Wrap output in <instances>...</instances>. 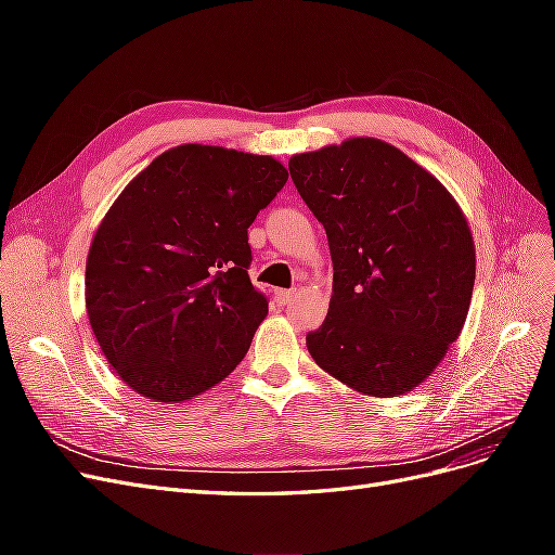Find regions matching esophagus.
Wrapping results in <instances>:
<instances>
[{
  "instance_id": "34e87169",
  "label": "esophagus",
  "mask_w": 555,
  "mask_h": 555,
  "mask_svg": "<svg viewBox=\"0 0 555 555\" xmlns=\"http://www.w3.org/2000/svg\"><path fill=\"white\" fill-rule=\"evenodd\" d=\"M292 298H294V289H278L275 292V300L280 306H289Z\"/></svg>"
}]
</instances>
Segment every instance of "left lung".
<instances>
[{
  "instance_id": "obj_1",
  "label": "left lung",
  "mask_w": 555,
  "mask_h": 555,
  "mask_svg": "<svg viewBox=\"0 0 555 555\" xmlns=\"http://www.w3.org/2000/svg\"><path fill=\"white\" fill-rule=\"evenodd\" d=\"M298 194L324 224L328 314L306 345L351 389L393 398L422 384L456 343L475 287V241L444 184L379 139L294 155Z\"/></svg>"
}]
</instances>
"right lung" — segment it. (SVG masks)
I'll return each mask as SVG.
<instances>
[{"label":"right lung","mask_w":555,"mask_h":555,"mask_svg":"<svg viewBox=\"0 0 555 555\" xmlns=\"http://www.w3.org/2000/svg\"><path fill=\"white\" fill-rule=\"evenodd\" d=\"M287 178L268 155L184 143L115 198L90 245L86 308L129 389L173 405L243 361L268 314L247 229Z\"/></svg>","instance_id":"obj_1"}]
</instances>
